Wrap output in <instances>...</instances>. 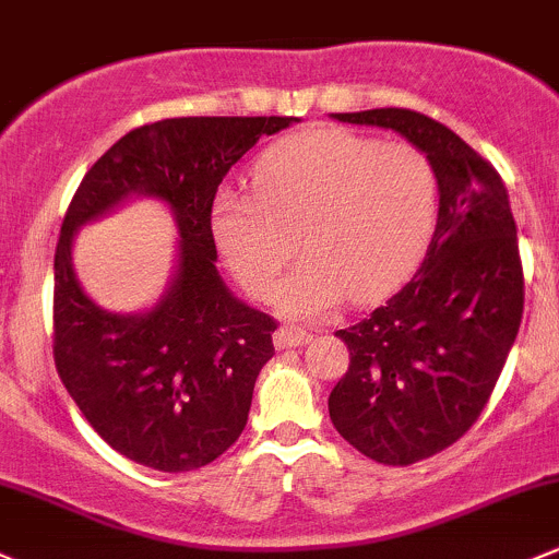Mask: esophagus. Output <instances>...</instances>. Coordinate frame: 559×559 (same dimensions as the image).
I'll return each mask as SVG.
<instances>
[{"label": "esophagus", "mask_w": 559, "mask_h": 559, "mask_svg": "<svg viewBox=\"0 0 559 559\" xmlns=\"http://www.w3.org/2000/svg\"><path fill=\"white\" fill-rule=\"evenodd\" d=\"M312 338V333L307 328H296V325H280L277 333H274V347L277 349H287V347H301Z\"/></svg>", "instance_id": "34e87169"}]
</instances>
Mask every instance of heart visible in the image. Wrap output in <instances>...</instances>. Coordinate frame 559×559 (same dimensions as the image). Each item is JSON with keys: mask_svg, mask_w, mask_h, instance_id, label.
<instances>
[{"mask_svg": "<svg viewBox=\"0 0 559 559\" xmlns=\"http://www.w3.org/2000/svg\"><path fill=\"white\" fill-rule=\"evenodd\" d=\"M255 193L223 188L212 231L228 266L266 301L301 237L307 258L280 285L287 318H318L353 298L377 301L423 258L436 221V171L406 142L320 126L258 158Z\"/></svg>", "mask_w": 559, "mask_h": 559, "instance_id": "heart-1", "label": "heart"}]
</instances>
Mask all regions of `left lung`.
Returning a JSON list of instances; mask_svg holds the SVG:
<instances>
[{
  "mask_svg": "<svg viewBox=\"0 0 559 559\" xmlns=\"http://www.w3.org/2000/svg\"><path fill=\"white\" fill-rule=\"evenodd\" d=\"M333 118L401 134L439 182L423 266L371 318L336 331L349 368L328 399L355 450L412 465L476 423L503 371L525 307L516 223L498 171L439 120L399 107Z\"/></svg>",
  "mask_w": 559,
  "mask_h": 559,
  "instance_id": "1",
  "label": "left lung"
}]
</instances>
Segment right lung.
I'll list each match as a JSON object with an SVG mask.
<instances>
[{
  "label": "right lung",
  "mask_w": 559,
  "mask_h": 559,
  "mask_svg": "<svg viewBox=\"0 0 559 559\" xmlns=\"http://www.w3.org/2000/svg\"><path fill=\"white\" fill-rule=\"evenodd\" d=\"M298 118H166L120 136L69 204L53 261V358L91 428L134 463L164 474L221 457L247 425L252 388L272 360L269 314L247 307L217 274L212 201L261 136ZM136 194L170 206L178 261L145 313L99 308L79 287L73 234Z\"/></svg>",
  "instance_id": "obj_1"
}]
</instances>
